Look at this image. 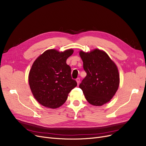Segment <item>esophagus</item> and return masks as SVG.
I'll return each mask as SVG.
<instances>
[{
    "label": "esophagus",
    "mask_w": 146,
    "mask_h": 146,
    "mask_svg": "<svg viewBox=\"0 0 146 146\" xmlns=\"http://www.w3.org/2000/svg\"><path fill=\"white\" fill-rule=\"evenodd\" d=\"M76 82H77V83H78V85H79V83H80V79L79 78H77L76 79Z\"/></svg>",
    "instance_id": "esophagus-1"
}]
</instances>
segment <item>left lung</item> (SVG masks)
Segmentation results:
<instances>
[{
    "label": "left lung",
    "mask_w": 146,
    "mask_h": 146,
    "mask_svg": "<svg viewBox=\"0 0 146 146\" xmlns=\"http://www.w3.org/2000/svg\"><path fill=\"white\" fill-rule=\"evenodd\" d=\"M87 75L79 88L87 101L94 106L109 102L119 85V73L113 61L103 50L95 48L90 52L79 51Z\"/></svg>",
    "instance_id": "1"
}]
</instances>
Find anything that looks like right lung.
Masks as SVG:
<instances>
[{
	"label": "right lung",
	"mask_w": 146,
	"mask_h": 146,
	"mask_svg": "<svg viewBox=\"0 0 146 146\" xmlns=\"http://www.w3.org/2000/svg\"><path fill=\"white\" fill-rule=\"evenodd\" d=\"M73 49L58 51L50 49L34 61L28 75L31 90L36 100L47 108L56 109L66 101L68 94L77 86L71 77L66 60Z\"/></svg>",
	"instance_id": "1"
}]
</instances>
